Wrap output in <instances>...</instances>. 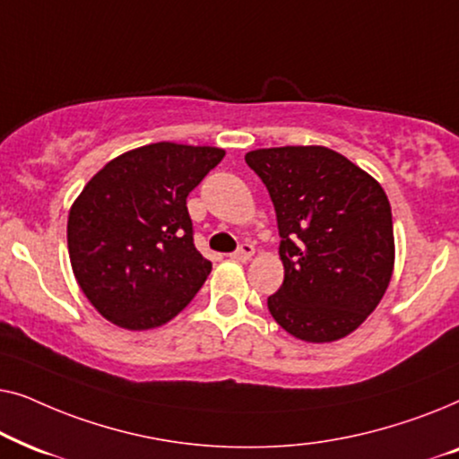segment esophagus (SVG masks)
<instances>
[{
    "instance_id": "34e87169",
    "label": "esophagus",
    "mask_w": 459,
    "mask_h": 459,
    "mask_svg": "<svg viewBox=\"0 0 459 459\" xmlns=\"http://www.w3.org/2000/svg\"><path fill=\"white\" fill-rule=\"evenodd\" d=\"M253 255H255V247H253V244H242V247L238 248L236 253H231L230 256H231V259H234V261H248Z\"/></svg>"
}]
</instances>
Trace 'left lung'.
Returning a JSON list of instances; mask_svg holds the SVG:
<instances>
[{"mask_svg": "<svg viewBox=\"0 0 459 459\" xmlns=\"http://www.w3.org/2000/svg\"><path fill=\"white\" fill-rule=\"evenodd\" d=\"M272 196L284 281L269 313L305 342H332L366 322L394 265L391 204L372 175L324 146L244 156Z\"/></svg>", "mask_w": 459, "mask_h": 459, "instance_id": "left-lung-1", "label": "left lung"}]
</instances>
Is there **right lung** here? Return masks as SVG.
Here are the masks:
<instances>
[{
  "label": "right lung",
  "instance_id": "obj_1",
  "mask_svg": "<svg viewBox=\"0 0 459 459\" xmlns=\"http://www.w3.org/2000/svg\"><path fill=\"white\" fill-rule=\"evenodd\" d=\"M223 156L212 146L148 143L87 181L66 238L74 278L100 316L150 330L196 297L212 265L194 247L186 198Z\"/></svg>",
  "mask_w": 459,
  "mask_h": 459
}]
</instances>
